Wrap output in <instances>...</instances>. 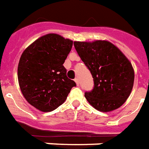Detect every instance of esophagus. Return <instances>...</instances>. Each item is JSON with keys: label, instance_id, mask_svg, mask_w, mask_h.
<instances>
[{"label": "esophagus", "instance_id": "esophagus-1", "mask_svg": "<svg viewBox=\"0 0 149 149\" xmlns=\"http://www.w3.org/2000/svg\"><path fill=\"white\" fill-rule=\"evenodd\" d=\"M74 82L76 83L77 86H79V79H78V78H76V79H74Z\"/></svg>", "mask_w": 149, "mask_h": 149}]
</instances>
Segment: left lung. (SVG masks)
<instances>
[{"label":"left lung","mask_w":149,"mask_h":149,"mask_svg":"<svg viewBox=\"0 0 149 149\" xmlns=\"http://www.w3.org/2000/svg\"><path fill=\"white\" fill-rule=\"evenodd\" d=\"M74 45L93 78V89L84 94L89 104L102 112L121 107L134 86V71L129 59L107 40L74 42Z\"/></svg>","instance_id":"left-lung-1"}]
</instances>
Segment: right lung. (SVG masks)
<instances>
[{
  "label": "right lung",
  "mask_w": 149,
  "mask_h": 149,
  "mask_svg": "<svg viewBox=\"0 0 149 149\" xmlns=\"http://www.w3.org/2000/svg\"><path fill=\"white\" fill-rule=\"evenodd\" d=\"M73 41L56 33L35 40L23 52L18 65L21 93L36 109L48 112L66 100L74 81L68 79L63 64Z\"/></svg>",
  "instance_id": "obj_1"
}]
</instances>
